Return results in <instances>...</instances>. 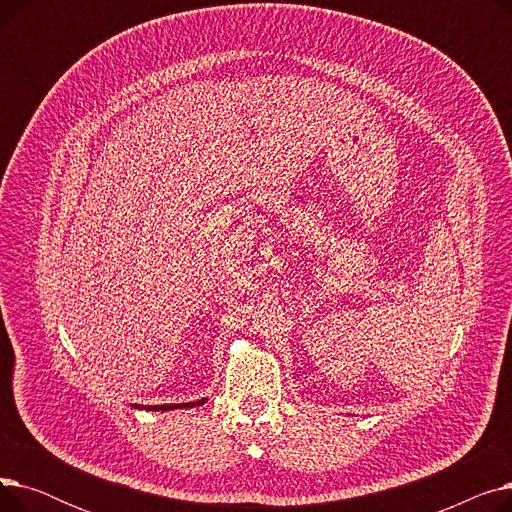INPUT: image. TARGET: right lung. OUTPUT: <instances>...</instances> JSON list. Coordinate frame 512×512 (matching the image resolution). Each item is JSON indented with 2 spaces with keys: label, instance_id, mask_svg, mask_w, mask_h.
<instances>
[{
  "label": "right lung",
  "instance_id": "add662e5",
  "mask_svg": "<svg viewBox=\"0 0 512 512\" xmlns=\"http://www.w3.org/2000/svg\"><path fill=\"white\" fill-rule=\"evenodd\" d=\"M205 400H199V402H184V405H155V407H149L151 411H168V409H186V407H195V405H203ZM139 407V405H137Z\"/></svg>",
  "mask_w": 512,
  "mask_h": 512
}]
</instances>
